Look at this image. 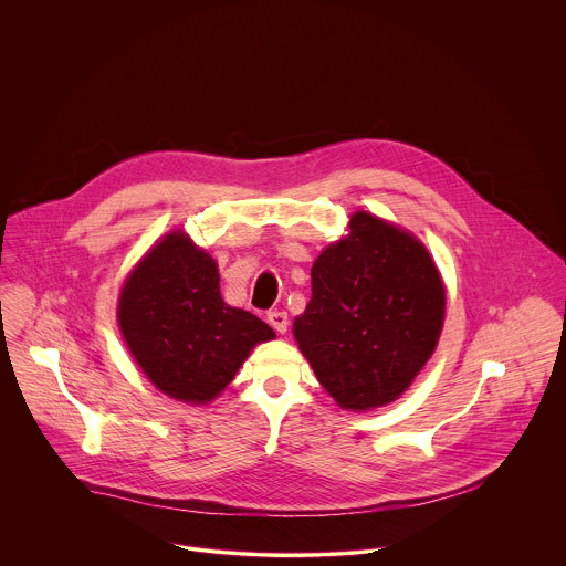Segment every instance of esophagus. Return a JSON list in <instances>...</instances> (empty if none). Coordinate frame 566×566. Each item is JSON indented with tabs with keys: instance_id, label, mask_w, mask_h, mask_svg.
Listing matches in <instances>:
<instances>
[{
	"instance_id": "esophagus-1",
	"label": "esophagus",
	"mask_w": 566,
	"mask_h": 566,
	"mask_svg": "<svg viewBox=\"0 0 566 566\" xmlns=\"http://www.w3.org/2000/svg\"><path fill=\"white\" fill-rule=\"evenodd\" d=\"M269 325L277 332V334H286L289 329V315L284 311H271L269 313Z\"/></svg>"
}]
</instances>
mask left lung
Returning a JSON list of instances; mask_svg holds the SVG:
<instances>
[{
	"label": "left lung",
	"instance_id": "left-lung-1",
	"mask_svg": "<svg viewBox=\"0 0 566 566\" xmlns=\"http://www.w3.org/2000/svg\"><path fill=\"white\" fill-rule=\"evenodd\" d=\"M446 284L423 241L367 210L311 266V300L293 338L315 378L349 412L394 402L432 358Z\"/></svg>",
	"mask_w": 566,
	"mask_h": 566
}]
</instances>
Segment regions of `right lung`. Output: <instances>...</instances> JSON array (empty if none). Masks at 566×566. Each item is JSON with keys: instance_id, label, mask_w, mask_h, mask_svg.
<instances>
[{"instance_id": "1", "label": "right lung", "mask_w": 566, "mask_h": 566, "mask_svg": "<svg viewBox=\"0 0 566 566\" xmlns=\"http://www.w3.org/2000/svg\"><path fill=\"white\" fill-rule=\"evenodd\" d=\"M116 319L145 378L186 406L212 402L251 352L275 338L258 315L223 302L217 260L181 228L132 266Z\"/></svg>"}]
</instances>
